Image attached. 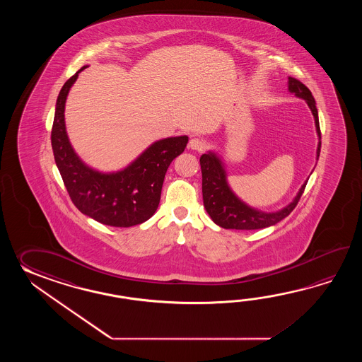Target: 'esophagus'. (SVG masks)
<instances>
[{
	"mask_svg": "<svg viewBox=\"0 0 362 362\" xmlns=\"http://www.w3.org/2000/svg\"><path fill=\"white\" fill-rule=\"evenodd\" d=\"M189 147L192 150H197V151H203L206 148V142L200 139H192L189 142Z\"/></svg>",
	"mask_w": 362,
	"mask_h": 362,
	"instance_id": "34e87169",
	"label": "esophagus"
}]
</instances>
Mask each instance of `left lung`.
Segmentation results:
<instances>
[{"mask_svg": "<svg viewBox=\"0 0 362 362\" xmlns=\"http://www.w3.org/2000/svg\"><path fill=\"white\" fill-rule=\"evenodd\" d=\"M287 86H288V92L293 93L295 97L307 102L308 107L310 108L312 115L315 117V132L318 136L315 159L318 160L320 151H321V131H320L318 111L315 107V98L307 86L293 77H288ZM200 170H202L203 203L208 215L216 225L221 226L223 229H235V230L264 229L284 220L293 212V208L296 207L309 180L308 177L304 181V184L301 185L293 202L288 203L286 207L281 208L274 212H265L262 209L251 207L233 192L230 185L228 182L225 163L216 151L209 150L207 154L200 156Z\"/></svg>", "mask_w": 362, "mask_h": 362, "instance_id": "1", "label": "left lung"}]
</instances>
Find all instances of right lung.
<instances>
[{"label": "right lung", "instance_id": "obj_1", "mask_svg": "<svg viewBox=\"0 0 362 362\" xmlns=\"http://www.w3.org/2000/svg\"><path fill=\"white\" fill-rule=\"evenodd\" d=\"M86 67L69 77L57 98L52 129L55 164L71 200L81 214L116 228L139 225L156 212L167 170L173 159L184 153L189 137L158 139L127 167L115 172H102L88 165L71 145L64 122L67 95Z\"/></svg>", "mask_w": 362, "mask_h": 362}]
</instances>
